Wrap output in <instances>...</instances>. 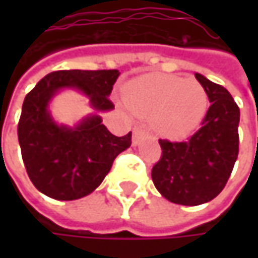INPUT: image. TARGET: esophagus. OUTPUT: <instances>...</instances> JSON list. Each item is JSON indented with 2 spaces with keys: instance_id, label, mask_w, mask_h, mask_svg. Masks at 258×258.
I'll return each instance as SVG.
<instances>
[{
  "instance_id": "esophagus-1",
  "label": "esophagus",
  "mask_w": 258,
  "mask_h": 258,
  "mask_svg": "<svg viewBox=\"0 0 258 258\" xmlns=\"http://www.w3.org/2000/svg\"><path fill=\"white\" fill-rule=\"evenodd\" d=\"M145 134V131L141 127V126H136L134 129V138H132V142H134V145H136L138 142H139V139H141V136Z\"/></svg>"
}]
</instances>
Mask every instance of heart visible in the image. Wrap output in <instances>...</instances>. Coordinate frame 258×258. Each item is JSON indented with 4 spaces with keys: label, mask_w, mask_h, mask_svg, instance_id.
<instances>
[{
    "label": "heart",
    "mask_w": 258,
    "mask_h": 258,
    "mask_svg": "<svg viewBox=\"0 0 258 258\" xmlns=\"http://www.w3.org/2000/svg\"><path fill=\"white\" fill-rule=\"evenodd\" d=\"M126 103L135 113L152 117V126L165 138H183L195 131L205 117L208 96L192 77L146 75L126 87Z\"/></svg>",
    "instance_id": "1"
}]
</instances>
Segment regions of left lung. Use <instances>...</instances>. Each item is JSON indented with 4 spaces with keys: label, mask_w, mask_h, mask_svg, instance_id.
Masks as SVG:
<instances>
[{
    "label": "left lung",
    "mask_w": 258,
    "mask_h": 258,
    "mask_svg": "<svg viewBox=\"0 0 258 258\" xmlns=\"http://www.w3.org/2000/svg\"><path fill=\"white\" fill-rule=\"evenodd\" d=\"M211 106L201 127L182 142L159 139L162 154L152 168V181L168 201L200 205L221 192L238 156L240 109L221 85L195 75Z\"/></svg>",
    "instance_id": "8db88e82"
}]
</instances>
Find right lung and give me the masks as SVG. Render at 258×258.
<instances>
[{
    "mask_svg": "<svg viewBox=\"0 0 258 258\" xmlns=\"http://www.w3.org/2000/svg\"><path fill=\"white\" fill-rule=\"evenodd\" d=\"M117 77V70H58L25 96L18 142L27 173L40 192L61 201L89 195L109 173L114 158L131 146L132 132L114 136L97 114L70 129L54 123L47 110L63 87L83 92L97 110H110L114 104L109 94Z\"/></svg>",
    "mask_w": 258,
    "mask_h": 258,
    "instance_id": "obj_1",
    "label": "right lung"
}]
</instances>
